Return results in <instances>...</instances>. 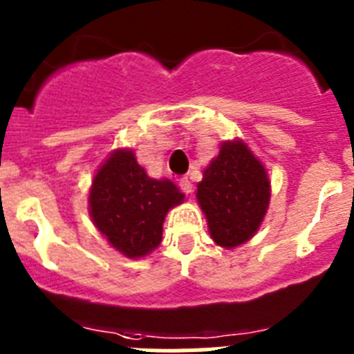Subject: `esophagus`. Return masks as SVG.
Masks as SVG:
<instances>
[{"mask_svg":"<svg viewBox=\"0 0 354 354\" xmlns=\"http://www.w3.org/2000/svg\"><path fill=\"white\" fill-rule=\"evenodd\" d=\"M179 186H180V189H183L184 193H192L193 192V186H192V183H189V179H187V177H183V179L179 180Z\"/></svg>","mask_w":354,"mask_h":354,"instance_id":"esophagus-1","label":"esophagus"}]
</instances>
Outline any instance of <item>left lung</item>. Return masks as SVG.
Here are the masks:
<instances>
[{"label": "left lung", "mask_w": 354, "mask_h": 354, "mask_svg": "<svg viewBox=\"0 0 354 354\" xmlns=\"http://www.w3.org/2000/svg\"><path fill=\"white\" fill-rule=\"evenodd\" d=\"M264 162L243 140H227L196 184V202L216 245L234 250L259 232L270 207Z\"/></svg>", "instance_id": "left-lung-1"}]
</instances>
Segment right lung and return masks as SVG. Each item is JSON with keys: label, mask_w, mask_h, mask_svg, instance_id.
Returning a JSON list of instances; mask_svg holds the SVG:
<instances>
[{"label": "right lung", "mask_w": 354, "mask_h": 354, "mask_svg": "<svg viewBox=\"0 0 354 354\" xmlns=\"http://www.w3.org/2000/svg\"><path fill=\"white\" fill-rule=\"evenodd\" d=\"M184 202L170 179H152L133 149H115L93 175L88 212L108 245L127 259H142L162 239L168 211Z\"/></svg>", "instance_id": "obj_1"}]
</instances>
